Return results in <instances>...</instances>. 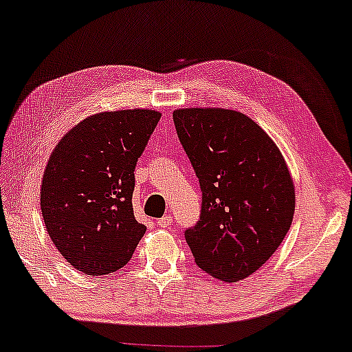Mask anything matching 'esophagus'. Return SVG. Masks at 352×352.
I'll return each mask as SVG.
<instances>
[{
    "instance_id": "obj_1",
    "label": "esophagus",
    "mask_w": 352,
    "mask_h": 352,
    "mask_svg": "<svg viewBox=\"0 0 352 352\" xmlns=\"http://www.w3.org/2000/svg\"><path fill=\"white\" fill-rule=\"evenodd\" d=\"M170 224H172V218L170 217H162V218L157 219V226L162 228V230H164V228H168V226H170Z\"/></svg>"
}]
</instances>
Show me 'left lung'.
Wrapping results in <instances>:
<instances>
[{"mask_svg": "<svg viewBox=\"0 0 352 352\" xmlns=\"http://www.w3.org/2000/svg\"><path fill=\"white\" fill-rule=\"evenodd\" d=\"M173 122L203 192L200 221L185 232L195 262L223 282L243 280L269 261L292 226L289 165L244 113L180 108Z\"/></svg>", "mask_w": 352, "mask_h": 352, "instance_id": "obj_1", "label": "left lung"}]
</instances>
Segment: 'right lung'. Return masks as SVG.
Wrapping results in <instances>:
<instances>
[{
  "label": "right lung",
  "instance_id": "1",
  "mask_svg": "<svg viewBox=\"0 0 352 352\" xmlns=\"http://www.w3.org/2000/svg\"><path fill=\"white\" fill-rule=\"evenodd\" d=\"M159 120V111L142 108L91 114L50 154L42 218L57 251L80 272L124 267L146 232L133 210L134 168Z\"/></svg>",
  "mask_w": 352,
  "mask_h": 352
}]
</instances>
